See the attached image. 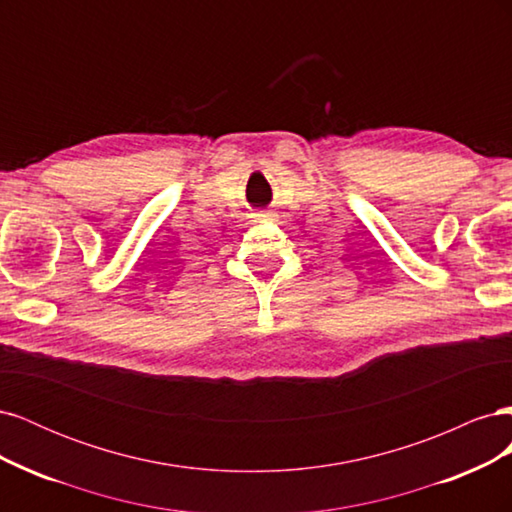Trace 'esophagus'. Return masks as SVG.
I'll use <instances>...</instances> for the list:
<instances>
[{
	"instance_id": "1",
	"label": "esophagus",
	"mask_w": 512,
	"mask_h": 512,
	"mask_svg": "<svg viewBox=\"0 0 512 512\" xmlns=\"http://www.w3.org/2000/svg\"><path fill=\"white\" fill-rule=\"evenodd\" d=\"M256 218L260 220V218H269V213H265V211H260V213H256Z\"/></svg>"
}]
</instances>
